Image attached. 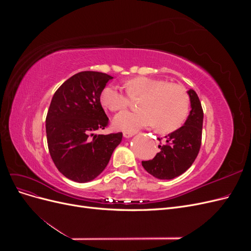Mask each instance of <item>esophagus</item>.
<instances>
[{
    "label": "esophagus",
    "instance_id": "34e87169",
    "mask_svg": "<svg viewBox=\"0 0 251 251\" xmlns=\"http://www.w3.org/2000/svg\"><path fill=\"white\" fill-rule=\"evenodd\" d=\"M132 136H134V133H132V132H125L124 133V137L125 138H131Z\"/></svg>",
    "mask_w": 251,
    "mask_h": 251
}]
</instances>
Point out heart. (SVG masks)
Masks as SVG:
<instances>
[{"label":"heart","instance_id":"b5f03b06","mask_svg":"<svg viewBox=\"0 0 251 251\" xmlns=\"http://www.w3.org/2000/svg\"><path fill=\"white\" fill-rule=\"evenodd\" d=\"M127 90L110 83L100 93L104 108L117 112L128 107L131 97L142 96L137 111H124L114 117L113 126L117 130L136 132L142 127L157 125L160 131L169 132L178 128L188 114L189 100L181 86L169 83L161 78L140 76L125 83Z\"/></svg>","mask_w":251,"mask_h":251}]
</instances>
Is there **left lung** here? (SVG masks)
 Returning a JSON list of instances; mask_svg holds the SVG:
<instances>
[{"label":"left lung","instance_id":"left-lung-1","mask_svg":"<svg viewBox=\"0 0 251 251\" xmlns=\"http://www.w3.org/2000/svg\"><path fill=\"white\" fill-rule=\"evenodd\" d=\"M192 110L183 126L165 136L160 151L151 160L142 161L149 174L162 180L174 179L186 172L199 154L202 141L203 109L198 95L188 91ZM159 141L161 139L159 138Z\"/></svg>","mask_w":251,"mask_h":251}]
</instances>
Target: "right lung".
<instances>
[{
  "label": "right lung",
  "instance_id": "1",
  "mask_svg": "<svg viewBox=\"0 0 251 251\" xmlns=\"http://www.w3.org/2000/svg\"><path fill=\"white\" fill-rule=\"evenodd\" d=\"M110 75L83 71L73 75L52 97L46 117L49 153L57 170L75 182L95 179L108 165L123 133L94 135L108 126L100 93Z\"/></svg>",
  "mask_w": 251,
  "mask_h": 251
}]
</instances>
